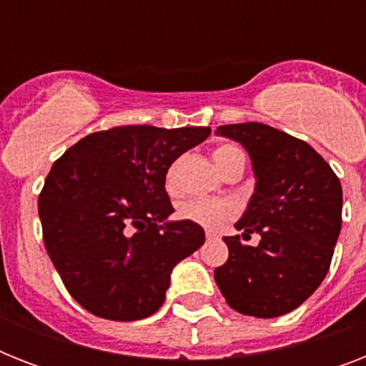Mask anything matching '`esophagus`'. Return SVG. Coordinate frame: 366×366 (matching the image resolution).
<instances>
[{"label": "esophagus", "mask_w": 366, "mask_h": 366, "mask_svg": "<svg viewBox=\"0 0 366 366\" xmlns=\"http://www.w3.org/2000/svg\"><path fill=\"white\" fill-rule=\"evenodd\" d=\"M205 235H207V239H217L218 232H214V229H207Z\"/></svg>", "instance_id": "obj_1"}]
</instances>
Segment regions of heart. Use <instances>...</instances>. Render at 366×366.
<instances>
[{
  "label": "heart",
  "mask_w": 366,
  "mask_h": 366,
  "mask_svg": "<svg viewBox=\"0 0 366 366\" xmlns=\"http://www.w3.org/2000/svg\"><path fill=\"white\" fill-rule=\"evenodd\" d=\"M212 157H214V163L218 165V169L222 171L229 161L235 159V157H244V155L239 146H235V144H222V146H218L214 149ZM177 165H171L165 177V189L172 195L177 194ZM234 212L235 209L229 201L189 199L178 205L177 217L180 220H186V222L203 226V228H218L224 222H228L229 218L234 217Z\"/></svg>",
  "instance_id": "b5f03b06"
}]
</instances>
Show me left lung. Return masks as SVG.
Returning <instances> with one entry per match:
<instances>
[{
  "mask_svg": "<svg viewBox=\"0 0 366 366\" xmlns=\"http://www.w3.org/2000/svg\"><path fill=\"white\" fill-rule=\"evenodd\" d=\"M217 134L249 152L256 189L235 228L260 241L224 237L229 256L214 281L235 312L279 317L306 302L329 272L342 228L340 180L310 144L264 123L222 125Z\"/></svg>",
  "mask_w": 366,
  "mask_h": 366,
  "instance_id": "8db88e82",
  "label": "left lung"
}]
</instances>
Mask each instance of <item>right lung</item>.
I'll list each match as a JSON object with an SVG mask.
<instances>
[{"mask_svg":"<svg viewBox=\"0 0 366 366\" xmlns=\"http://www.w3.org/2000/svg\"><path fill=\"white\" fill-rule=\"evenodd\" d=\"M209 127H116L81 138L49 171L37 199L43 243L71 298L97 317L137 321L165 300L172 267L205 243L174 212L165 177Z\"/></svg>","mask_w":366,"mask_h":366,"instance_id":"obj_1","label":"right lung"}]
</instances>
